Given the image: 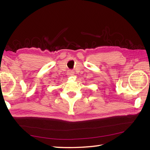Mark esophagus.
Returning <instances> with one entry per match:
<instances>
[{"label": "esophagus", "instance_id": "1", "mask_svg": "<svg viewBox=\"0 0 150 150\" xmlns=\"http://www.w3.org/2000/svg\"><path fill=\"white\" fill-rule=\"evenodd\" d=\"M68 75H69V76H73V75H74V72L73 71H69V72H68Z\"/></svg>", "mask_w": 150, "mask_h": 150}]
</instances>
